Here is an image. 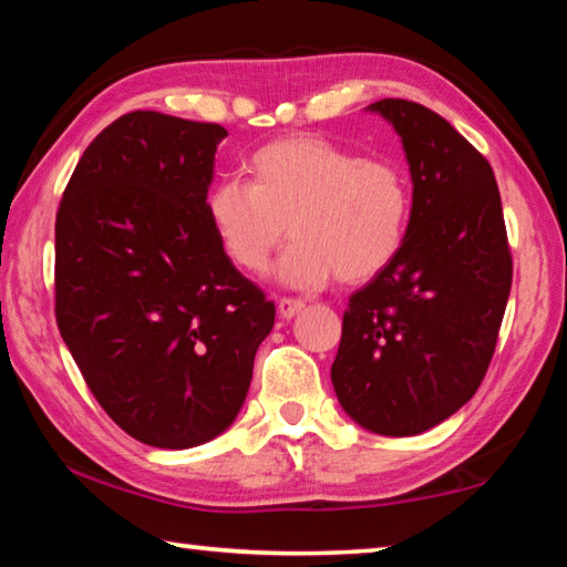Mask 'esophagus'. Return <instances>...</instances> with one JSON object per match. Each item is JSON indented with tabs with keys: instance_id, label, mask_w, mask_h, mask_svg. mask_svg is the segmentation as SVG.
<instances>
[{
	"instance_id": "obj_1",
	"label": "esophagus",
	"mask_w": 567,
	"mask_h": 567,
	"mask_svg": "<svg viewBox=\"0 0 567 567\" xmlns=\"http://www.w3.org/2000/svg\"><path fill=\"white\" fill-rule=\"evenodd\" d=\"M302 307H305L302 300H295V297H280V302H277V312H280L282 320H292Z\"/></svg>"
}]
</instances>
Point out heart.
Returning <instances> with one entry per match:
<instances>
[{"label":"heart","instance_id":"obj_1","mask_svg":"<svg viewBox=\"0 0 567 567\" xmlns=\"http://www.w3.org/2000/svg\"><path fill=\"white\" fill-rule=\"evenodd\" d=\"M247 182L223 179L207 195V219L227 260L260 275L290 233L280 280L318 290L375 280L408 239L412 187L395 159L362 157L318 134L257 150Z\"/></svg>","mask_w":567,"mask_h":567}]
</instances>
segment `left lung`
<instances>
[{"mask_svg": "<svg viewBox=\"0 0 567 567\" xmlns=\"http://www.w3.org/2000/svg\"><path fill=\"white\" fill-rule=\"evenodd\" d=\"M410 162L412 215L398 260L350 297L332 385L378 435H417L475 395L513 285L491 162L437 112L380 100Z\"/></svg>", "mask_w": 567, "mask_h": 567, "instance_id": "obj_1", "label": "left lung"}]
</instances>
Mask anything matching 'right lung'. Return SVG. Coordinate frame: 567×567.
Returning <instances> with one entry per match:
<instances>
[{
	"mask_svg": "<svg viewBox=\"0 0 567 567\" xmlns=\"http://www.w3.org/2000/svg\"><path fill=\"white\" fill-rule=\"evenodd\" d=\"M225 137L215 122L122 114L84 150L56 209V328L102 410L152 447L225 433L275 324L207 219Z\"/></svg>",
	"mask_w": 567,
	"mask_h": 567,
	"instance_id": "obj_1",
	"label": "right lung"
}]
</instances>
